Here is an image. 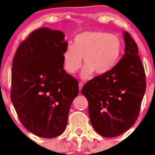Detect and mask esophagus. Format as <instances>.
Masks as SVG:
<instances>
[{
	"label": "esophagus",
	"instance_id": "obj_1",
	"mask_svg": "<svg viewBox=\"0 0 155 155\" xmlns=\"http://www.w3.org/2000/svg\"><path fill=\"white\" fill-rule=\"evenodd\" d=\"M82 87H83V83H82V82H79V90H80V91H81Z\"/></svg>",
	"mask_w": 155,
	"mask_h": 155
}]
</instances>
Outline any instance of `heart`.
I'll list each match as a JSON object with an SVG mask.
<instances>
[{"instance_id": "b5f03b06", "label": "heart", "mask_w": 155, "mask_h": 155, "mask_svg": "<svg viewBox=\"0 0 155 155\" xmlns=\"http://www.w3.org/2000/svg\"><path fill=\"white\" fill-rule=\"evenodd\" d=\"M121 50L122 42L118 36L101 31H84L75 36L73 45L65 48L63 66L66 72L73 74L81 67L83 58L82 79H88L94 73L104 75L118 63Z\"/></svg>"}]
</instances>
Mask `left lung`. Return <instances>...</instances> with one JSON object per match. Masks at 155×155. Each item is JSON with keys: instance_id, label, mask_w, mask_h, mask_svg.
I'll use <instances>...</instances> for the list:
<instances>
[{"instance_id": "left-lung-1", "label": "left lung", "mask_w": 155, "mask_h": 155, "mask_svg": "<svg viewBox=\"0 0 155 155\" xmlns=\"http://www.w3.org/2000/svg\"><path fill=\"white\" fill-rule=\"evenodd\" d=\"M123 35L126 48L122 58L109 73L88 81L81 90L88 101L92 126L107 137L120 135L135 124L146 90L137 44L128 32Z\"/></svg>"}]
</instances>
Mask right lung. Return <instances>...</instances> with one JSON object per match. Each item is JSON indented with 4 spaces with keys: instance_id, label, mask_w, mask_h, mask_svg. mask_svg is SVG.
<instances>
[{
    "instance_id": "obj_1",
    "label": "right lung",
    "mask_w": 155,
    "mask_h": 155,
    "mask_svg": "<svg viewBox=\"0 0 155 155\" xmlns=\"http://www.w3.org/2000/svg\"><path fill=\"white\" fill-rule=\"evenodd\" d=\"M65 35L44 27L31 32L15 54L10 97L25 128L51 138L66 128L78 82L63 70Z\"/></svg>"
}]
</instances>
